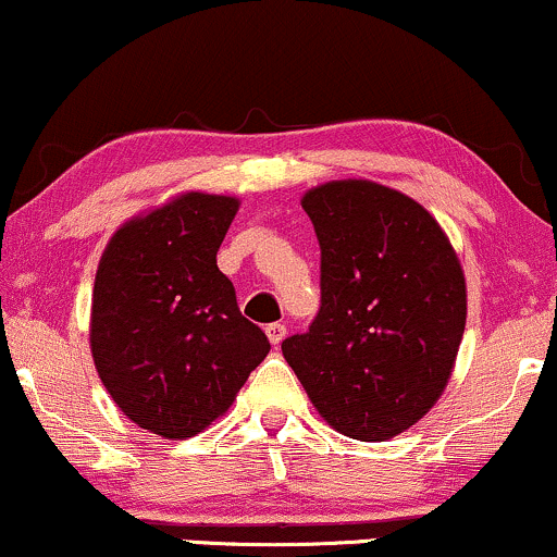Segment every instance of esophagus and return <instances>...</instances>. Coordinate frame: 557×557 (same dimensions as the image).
Masks as SVG:
<instances>
[{
  "label": "esophagus",
  "mask_w": 557,
  "mask_h": 557,
  "mask_svg": "<svg viewBox=\"0 0 557 557\" xmlns=\"http://www.w3.org/2000/svg\"><path fill=\"white\" fill-rule=\"evenodd\" d=\"M265 335L273 346H278V343L286 338V325L284 322H271V325H265Z\"/></svg>",
  "instance_id": "1"
}]
</instances>
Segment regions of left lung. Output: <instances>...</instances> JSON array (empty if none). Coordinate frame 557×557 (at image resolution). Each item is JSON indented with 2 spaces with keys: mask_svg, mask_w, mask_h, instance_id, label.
<instances>
[{
  "mask_svg": "<svg viewBox=\"0 0 557 557\" xmlns=\"http://www.w3.org/2000/svg\"><path fill=\"white\" fill-rule=\"evenodd\" d=\"M318 232L322 307L281 343L314 410L343 436L382 442L421 421L455 369L468 284L421 203L361 177L301 196Z\"/></svg>",
  "mask_w": 557,
  "mask_h": 557,
  "instance_id": "8db88e82",
  "label": "left lung"
}]
</instances>
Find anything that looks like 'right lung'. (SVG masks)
Instances as JSON below:
<instances>
[{"label": "right lung", "mask_w": 557, "mask_h": 557, "mask_svg": "<svg viewBox=\"0 0 557 557\" xmlns=\"http://www.w3.org/2000/svg\"><path fill=\"white\" fill-rule=\"evenodd\" d=\"M239 198L185 190L123 222L102 250L89 351L108 395L162 438L201 434L271 351L216 250Z\"/></svg>", "instance_id": "1"}]
</instances>
